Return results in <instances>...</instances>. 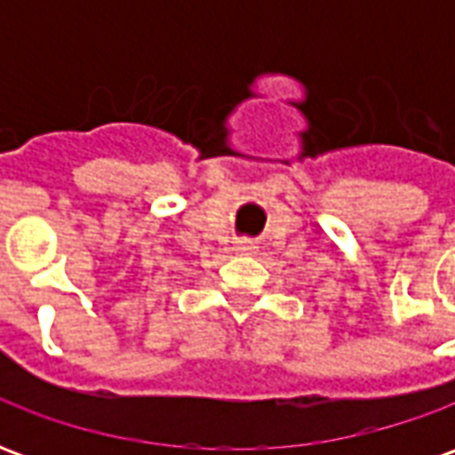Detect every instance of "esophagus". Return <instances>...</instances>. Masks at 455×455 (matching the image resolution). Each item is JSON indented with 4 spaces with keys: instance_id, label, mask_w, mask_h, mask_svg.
<instances>
[{
    "instance_id": "obj_1",
    "label": "esophagus",
    "mask_w": 455,
    "mask_h": 455,
    "mask_svg": "<svg viewBox=\"0 0 455 455\" xmlns=\"http://www.w3.org/2000/svg\"><path fill=\"white\" fill-rule=\"evenodd\" d=\"M256 251H258V246L253 243V241H246V238L236 241V253H238V256H253Z\"/></svg>"
}]
</instances>
